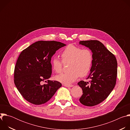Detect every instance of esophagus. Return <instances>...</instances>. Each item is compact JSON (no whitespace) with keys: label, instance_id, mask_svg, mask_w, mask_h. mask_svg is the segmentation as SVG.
Returning a JSON list of instances; mask_svg holds the SVG:
<instances>
[{"label":"esophagus","instance_id":"1","mask_svg":"<svg viewBox=\"0 0 130 130\" xmlns=\"http://www.w3.org/2000/svg\"><path fill=\"white\" fill-rule=\"evenodd\" d=\"M64 86H65V87H72L73 85H67V84H65V85H63Z\"/></svg>","mask_w":130,"mask_h":130}]
</instances>
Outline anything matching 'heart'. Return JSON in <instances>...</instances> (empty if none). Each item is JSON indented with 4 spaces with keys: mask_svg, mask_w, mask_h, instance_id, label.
Returning a JSON list of instances; mask_svg holds the SVG:
<instances>
[{
    "mask_svg": "<svg viewBox=\"0 0 130 130\" xmlns=\"http://www.w3.org/2000/svg\"><path fill=\"white\" fill-rule=\"evenodd\" d=\"M62 61L54 57L51 64L53 70L57 73L62 71L63 63H69L68 70L66 73H62L56 77V79L64 84H69L75 81L79 76L83 77L89 72L93 60L90 50L87 48L81 49L80 47L69 44L61 53Z\"/></svg>",
    "mask_w": 130,
    "mask_h": 130,
    "instance_id": "1",
    "label": "heart"
}]
</instances>
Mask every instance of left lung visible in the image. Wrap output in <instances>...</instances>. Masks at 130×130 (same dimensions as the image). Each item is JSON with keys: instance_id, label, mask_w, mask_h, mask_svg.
Wrapping results in <instances>:
<instances>
[{"instance_id": "8db88e82", "label": "left lung", "mask_w": 130, "mask_h": 130, "mask_svg": "<svg viewBox=\"0 0 130 130\" xmlns=\"http://www.w3.org/2000/svg\"><path fill=\"white\" fill-rule=\"evenodd\" d=\"M80 44L88 47L92 52V66L87 79L78 84L83 95L79 101L82 104L92 106L103 101L114 89L117 75V62L115 55L97 40L82 41Z\"/></svg>"}]
</instances>
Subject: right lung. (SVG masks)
<instances>
[{"instance_id":"1","label":"right lung","mask_w":130,"mask_h":130,"mask_svg":"<svg viewBox=\"0 0 130 130\" xmlns=\"http://www.w3.org/2000/svg\"><path fill=\"white\" fill-rule=\"evenodd\" d=\"M66 45L54 41L36 42L22 51L14 69V81L18 90L27 101L40 105L48 101L62 86L51 77V60L59 49Z\"/></svg>"}]
</instances>
